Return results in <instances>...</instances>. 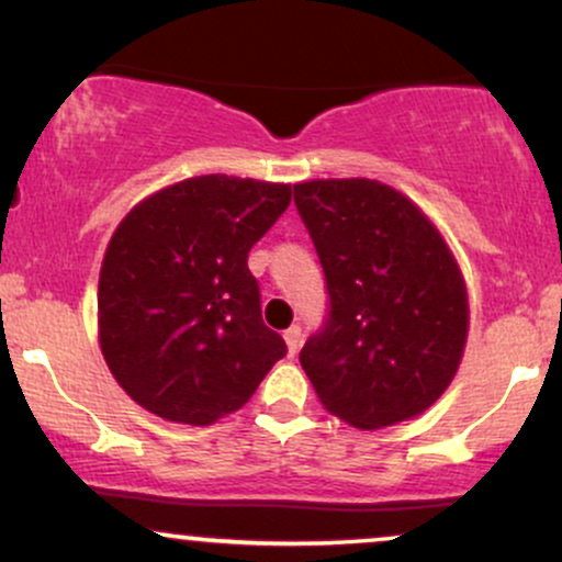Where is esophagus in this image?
<instances>
[{"label": "esophagus", "instance_id": "1", "mask_svg": "<svg viewBox=\"0 0 562 562\" xmlns=\"http://www.w3.org/2000/svg\"><path fill=\"white\" fill-rule=\"evenodd\" d=\"M301 340H303L301 327H299V325L288 327V330H285V344H288V351H290V353L299 351V348H301Z\"/></svg>", "mask_w": 562, "mask_h": 562}]
</instances>
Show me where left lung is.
<instances>
[{"label": "left lung", "instance_id": "8db88e82", "mask_svg": "<svg viewBox=\"0 0 562 562\" xmlns=\"http://www.w3.org/2000/svg\"><path fill=\"white\" fill-rule=\"evenodd\" d=\"M293 190L330 295L325 327L299 357L322 406L362 430L423 415L454 380L468 340V290L447 240L375 179Z\"/></svg>", "mask_w": 562, "mask_h": 562}]
</instances>
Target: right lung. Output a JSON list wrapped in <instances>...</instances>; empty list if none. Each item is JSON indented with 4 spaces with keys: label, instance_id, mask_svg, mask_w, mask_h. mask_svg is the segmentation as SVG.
I'll return each mask as SVG.
<instances>
[{
    "label": "right lung",
    "instance_id": "1",
    "mask_svg": "<svg viewBox=\"0 0 562 562\" xmlns=\"http://www.w3.org/2000/svg\"><path fill=\"white\" fill-rule=\"evenodd\" d=\"M290 195V184L205 173L153 192L115 227L97 288L100 348L147 412L216 423L288 353L261 319L248 254Z\"/></svg>",
    "mask_w": 562,
    "mask_h": 562
}]
</instances>
